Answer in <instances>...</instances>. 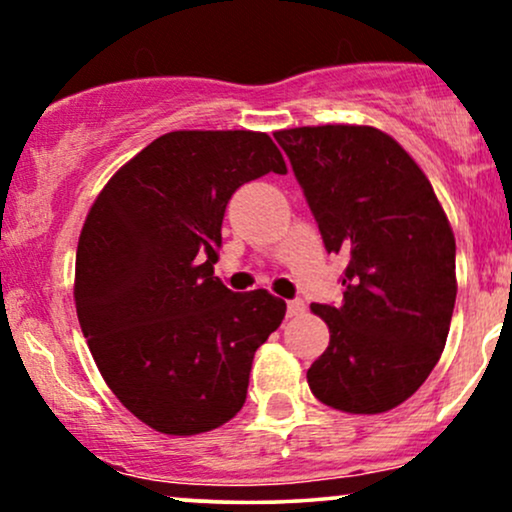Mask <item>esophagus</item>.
<instances>
[{"instance_id":"esophagus-1","label":"esophagus","mask_w":512,"mask_h":512,"mask_svg":"<svg viewBox=\"0 0 512 512\" xmlns=\"http://www.w3.org/2000/svg\"><path fill=\"white\" fill-rule=\"evenodd\" d=\"M305 310V303L303 301H289V305H286V315L289 317H298Z\"/></svg>"}]
</instances>
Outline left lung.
Instances as JSON below:
<instances>
[{"label":"left lung","mask_w":512,"mask_h":512,"mask_svg":"<svg viewBox=\"0 0 512 512\" xmlns=\"http://www.w3.org/2000/svg\"><path fill=\"white\" fill-rule=\"evenodd\" d=\"M327 252H342L344 303H313L330 346L308 368L327 407L383 414L424 385L455 308V236L431 182L390 134L366 125L274 134Z\"/></svg>","instance_id":"1"}]
</instances>
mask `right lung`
Masks as SVG:
<instances>
[{"mask_svg":"<svg viewBox=\"0 0 512 512\" xmlns=\"http://www.w3.org/2000/svg\"><path fill=\"white\" fill-rule=\"evenodd\" d=\"M286 173L264 132L178 129L127 161L88 211L74 301L115 397L166 436H197L245 404L255 351L281 325L269 291L233 293L214 276L228 199Z\"/></svg>","mask_w":512,"mask_h":512,"instance_id":"obj_1","label":"right lung"}]
</instances>
